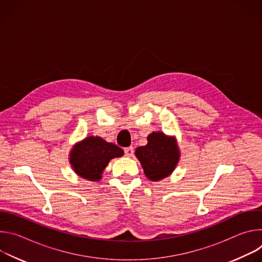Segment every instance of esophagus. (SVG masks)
<instances>
[{
  "label": "esophagus",
  "mask_w": 262,
  "mask_h": 262,
  "mask_svg": "<svg viewBox=\"0 0 262 262\" xmlns=\"http://www.w3.org/2000/svg\"><path fill=\"white\" fill-rule=\"evenodd\" d=\"M124 155L128 158L133 157L134 156V148L133 147H126L124 148Z\"/></svg>",
  "instance_id": "obj_1"
}]
</instances>
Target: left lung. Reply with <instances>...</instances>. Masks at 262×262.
Masks as SVG:
<instances>
[{
  "mask_svg": "<svg viewBox=\"0 0 262 262\" xmlns=\"http://www.w3.org/2000/svg\"><path fill=\"white\" fill-rule=\"evenodd\" d=\"M147 145L138 147L136 157L140 161L146 176L159 181L167 177L179 160V151L175 140L163 133H152L147 138Z\"/></svg>",
  "mask_w": 262,
  "mask_h": 262,
  "instance_id": "1",
  "label": "left lung"
}]
</instances>
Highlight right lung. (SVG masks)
Returning <instances> with one entry per match:
<instances>
[{
	"mask_svg": "<svg viewBox=\"0 0 262 262\" xmlns=\"http://www.w3.org/2000/svg\"><path fill=\"white\" fill-rule=\"evenodd\" d=\"M123 156V150L113 143H107L99 137H88L73 147L70 164L81 177L97 181L110 160Z\"/></svg>",
	"mask_w": 262,
	"mask_h": 262,
	"instance_id": "obj_1",
	"label": "right lung"
}]
</instances>
